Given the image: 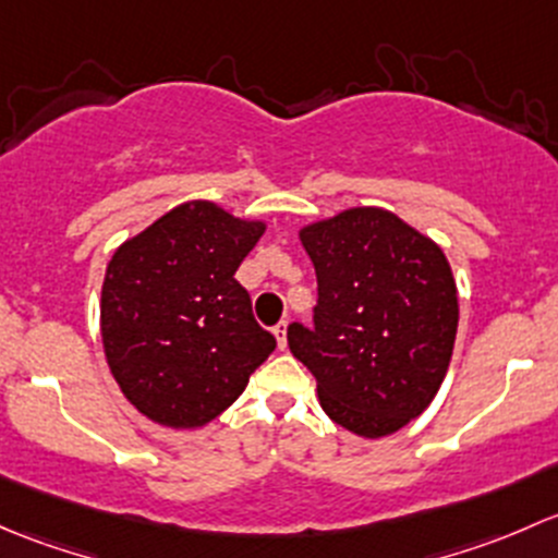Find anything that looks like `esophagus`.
<instances>
[{
  "instance_id": "esophagus-1",
  "label": "esophagus",
  "mask_w": 558,
  "mask_h": 558,
  "mask_svg": "<svg viewBox=\"0 0 558 558\" xmlns=\"http://www.w3.org/2000/svg\"><path fill=\"white\" fill-rule=\"evenodd\" d=\"M274 336H277L279 349H281V352H284V349H287V322H284V319H281L279 325L274 327Z\"/></svg>"
}]
</instances>
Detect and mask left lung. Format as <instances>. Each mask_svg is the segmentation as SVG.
<instances>
[{
	"label": "left lung",
	"mask_w": 558,
	"mask_h": 558,
	"mask_svg": "<svg viewBox=\"0 0 558 558\" xmlns=\"http://www.w3.org/2000/svg\"><path fill=\"white\" fill-rule=\"evenodd\" d=\"M317 271L314 327H287L319 405L360 438L416 418L444 384L457 338V281L444 250L378 206L301 228Z\"/></svg>",
	"instance_id": "obj_1"
}]
</instances>
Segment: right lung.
Segmentation results:
<instances>
[{
	"mask_svg": "<svg viewBox=\"0 0 558 558\" xmlns=\"http://www.w3.org/2000/svg\"><path fill=\"white\" fill-rule=\"evenodd\" d=\"M263 233V220L187 201L114 250L101 343L120 392L155 424H209L277 349L233 279Z\"/></svg>",
	"mask_w": 558,
	"mask_h": 558,
	"instance_id": "obj_1",
	"label": "right lung"
}]
</instances>
